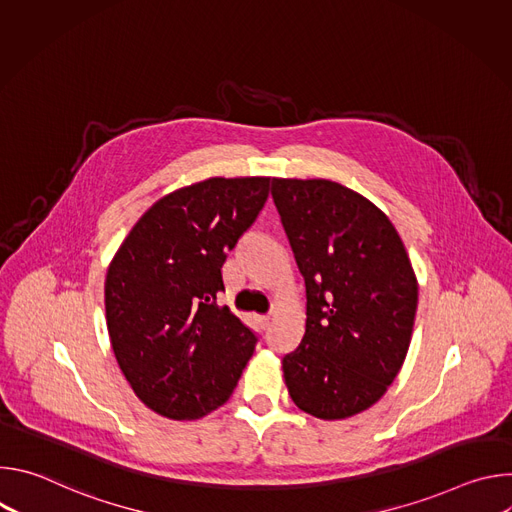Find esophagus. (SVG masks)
<instances>
[{
    "label": "esophagus",
    "mask_w": 512,
    "mask_h": 512,
    "mask_svg": "<svg viewBox=\"0 0 512 512\" xmlns=\"http://www.w3.org/2000/svg\"><path fill=\"white\" fill-rule=\"evenodd\" d=\"M257 322H259V326L265 330V328H269L271 318H269V316H259V318H257Z\"/></svg>",
    "instance_id": "esophagus-1"
}]
</instances>
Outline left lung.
Returning <instances> with one entry per match:
<instances>
[{"mask_svg": "<svg viewBox=\"0 0 512 512\" xmlns=\"http://www.w3.org/2000/svg\"><path fill=\"white\" fill-rule=\"evenodd\" d=\"M271 196L306 281V334L283 356L302 411L346 419L375 405L409 350L417 279L383 210L332 180L273 178Z\"/></svg>", "mask_w": 512, "mask_h": 512, "instance_id": "8db88e82", "label": "left lung"}]
</instances>
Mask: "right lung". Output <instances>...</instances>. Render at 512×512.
Here are the masks:
<instances>
[{"mask_svg":"<svg viewBox=\"0 0 512 512\" xmlns=\"http://www.w3.org/2000/svg\"><path fill=\"white\" fill-rule=\"evenodd\" d=\"M271 178H208L160 198L129 231L105 279L107 330L133 393L170 419L233 395L257 336L216 296L223 263L255 223Z\"/></svg>","mask_w":512,"mask_h":512,"instance_id":"obj_1","label":"right lung"}]
</instances>
